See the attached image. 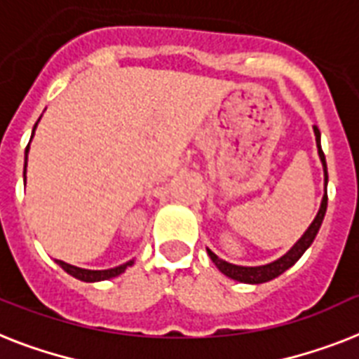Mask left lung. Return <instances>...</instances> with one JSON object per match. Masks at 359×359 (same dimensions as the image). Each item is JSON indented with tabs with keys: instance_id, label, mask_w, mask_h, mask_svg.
<instances>
[{
	"instance_id": "8db88e82",
	"label": "left lung",
	"mask_w": 359,
	"mask_h": 359,
	"mask_svg": "<svg viewBox=\"0 0 359 359\" xmlns=\"http://www.w3.org/2000/svg\"><path fill=\"white\" fill-rule=\"evenodd\" d=\"M313 133H316V142H317V149H319V156H321V162H323V170H325V195H323V201H321V208L317 212L316 219L308 226L302 238L297 241L295 245L291 247L287 252H285L282 258L278 260L271 262L267 265H258V267H243V265H234V264H229V262L221 260L217 256L208 249V256L210 260L214 262L217 265V269L226 275L229 278L232 280H238V282H243V284H264V282H269L276 276H280L284 271H287L291 265H295V262L301 258L302 255L306 252V249L313 243L316 240L317 232L321 229V223L325 219V214H326V205H328V195H326V184H328V171H326V160H325V153L321 149V133L317 127H313Z\"/></svg>"
}]
</instances>
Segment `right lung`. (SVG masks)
Returning <instances> with one entry per match:
<instances>
[{
  "label": "right lung",
  "mask_w": 359,
  "mask_h": 359,
  "mask_svg": "<svg viewBox=\"0 0 359 359\" xmlns=\"http://www.w3.org/2000/svg\"><path fill=\"white\" fill-rule=\"evenodd\" d=\"M40 121V119H38ZM38 121L34 123V129H36V125ZM34 129H33V136H34ZM31 136V138H33ZM27 153H29V145L25 147V168H27ZM23 175H25V171H23ZM57 262L60 267H62L68 275L75 276V278H79V280H83V282H99V280H109V278H114V276H118L121 275L127 267H130V265L134 264L133 260L127 262V264L123 265H118V267H112V269H104V271H92V269H83V267H75V265L72 264H66V262L62 260H55Z\"/></svg>",
  "instance_id": "obj_1"
}]
</instances>
